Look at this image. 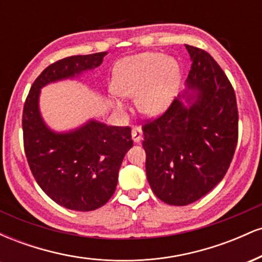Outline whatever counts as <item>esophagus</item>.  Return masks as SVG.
<instances>
[{
  "label": "esophagus",
  "instance_id": "obj_1",
  "mask_svg": "<svg viewBox=\"0 0 262 262\" xmlns=\"http://www.w3.org/2000/svg\"><path fill=\"white\" fill-rule=\"evenodd\" d=\"M132 138L135 143H140L141 138H143V132H141L140 127H134L132 129Z\"/></svg>",
  "mask_w": 262,
  "mask_h": 262
}]
</instances>
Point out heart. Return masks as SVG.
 <instances>
[{"mask_svg":"<svg viewBox=\"0 0 262 262\" xmlns=\"http://www.w3.org/2000/svg\"><path fill=\"white\" fill-rule=\"evenodd\" d=\"M180 82V69L175 60L160 53L129 56L116 65L112 87L117 93L134 97L141 113L154 116L166 110ZM118 111L124 110L121 98H113Z\"/></svg>","mask_w":262,"mask_h":262,"instance_id":"obj_1","label":"heart"}]
</instances>
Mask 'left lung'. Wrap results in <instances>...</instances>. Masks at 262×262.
<instances>
[{
	"label": "left lung",
	"mask_w": 262,
	"mask_h": 262,
	"mask_svg": "<svg viewBox=\"0 0 262 262\" xmlns=\"http://www.w3.org/2000/svg\"><path fill=\"white\" fill-rule=\"evenodd\" d=\"M186 49L192 60L187 87L197 93L196 101L187 108L175 97L143 125L149 185L159 200L172 206L196 202L223 180L239 135L229 79L203 49L187 44Z\"/></svg>",
	"instance_id": "left-lung-1"
}]
</instances>
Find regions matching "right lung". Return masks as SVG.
Here are the masks:
<instances>
[{
	"label": "right lung",
	"instance_id": "right-lung-1",
	"mask_svg": "<svg viewBox=\"0 0 262 262\" xmlns=\"http://www.w3.org/2000/svg\"><path fill=\"white\" fill-rule=\"evenodd\" d=\"M106 55L69 56L49 65L23 107V145L35 181L54 202L79 212L100 208L113 196L123 159L133 146L132 129L91 121L71 133H53L41 121L38 97L47 83L97 68Z\"/></svg>",
	"mask_w": 262,
	"mask_h": 262
}]
</instances>
